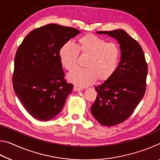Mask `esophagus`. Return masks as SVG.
Returning <instances> with one entry per match:
<instances>
[{"label": "esophagus", "instance_id": "1", "mask_svg": "<svg viewBox=\"0 0 160 160\" xmlns=\"http://www.w3.org/2000/svg\"><path fill=\"white\" fill-rule=\"evenodd\" d=\"M73 90L75 91V92H77V91H79V90H82V89L80 88H78V87H77V86H74Z\"/></svg>", "mask_w": 160, "mask_h": 160}]
</instances>
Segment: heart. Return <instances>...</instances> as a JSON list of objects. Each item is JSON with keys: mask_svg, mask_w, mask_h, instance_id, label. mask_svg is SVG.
<instances>
[{"mask_svg": "<svg viewBox=\"0 0 160 160\" xmlns=\"http://www.w3.org/2000/svg\"><path fill=\"white\" fill-rule=\"evenodd\" d=\"M88 56L85 68H77L68 75V80L79 87H87L99 78L102 82L112 77L117 69L121 56L118 46L107 42L93 34H87L78 39V47L68 42L59 50L61 63L68 70H73L78 65V54Z\"/></svg>", "mask_w": 160, "mask_h": 160, "instance_id": "1", "label": "heart"}]
</instances>
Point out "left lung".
I'll return each mask as SVG.
<instances>
[{"label":"left lung","mask_w":160,"mask_h":160,"mask_svg":"<svg viewBox=\"0 0 160 160\" xmlns=\"http://www.w3.org/2000/svg\"><path fill=\"white\" fill-rule=\"evenodd\" d=\"M107 34L120 44L121 61L112 77L95 87L98 95L91 112L98 122L113 126L125 121L144 97L148 65L138 42L122 29L97 32Z\"/></svg>","instance_id":"left-lung-1"}]
</instances>
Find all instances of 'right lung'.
<instances>
[{
  "instance_id": "right-lung-1",
  "label": "right lung",
  "mask_w": 160,
  "mask_h": 160,
  "mask_svg": "<svg viewBox=\"0 0 160 160\" xmlns=\"http://www.w3.org/2000/svg\"><path fill=\"white\" fill-rule=\"evenodd\" d=\"M78 29L48 24L32 31L15 57L13 89L32 117L47 121L56 117L72 92L59 58L61 46L80 33Z\"/></svg>"
}]
</instances>
